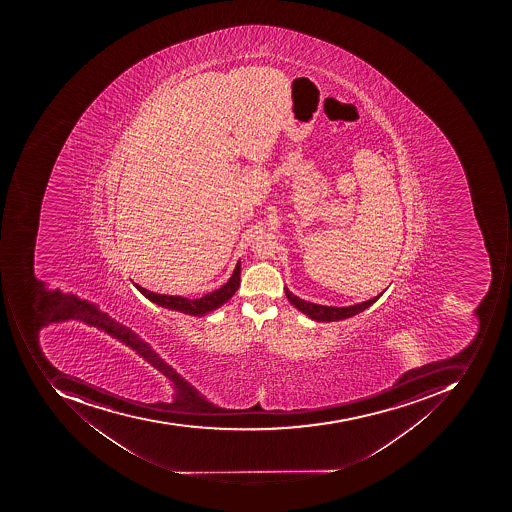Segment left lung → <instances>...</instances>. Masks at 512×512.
<instances>
[{
	"label": "left lung",
	"instance_id": "8db88e82",
	"mask_svg": "<svg viewBox=\"0 0 512 512\" xmlns=\"http://www.w3.org/2000/svg\"><path fill=\"white\" fill-rule=\"evenodd\" d=\"M286 297L294 304L298 311L303 312L304 315H308L311 320L315 321H338L346 320V318L354 317V315L360 314V312L368 309L369 306L375 303L378 298L383 295V292L377 295V297L371 298V300L363 301V303L352 304V306H346V308H337V306H321V304L311 303V301L301 300L297 295L292 294L288 288H284Z\"/></svg>",
	"mask_w": 512,
	"mask_h": 512
}]
</instances>
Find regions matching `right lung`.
<instances>
[{
    "label": "right lung",
    "instance_id": "right-lung-1",
    "mask_svg": "<svg viewBox=\"0 0 512 512\" xmlns=\"http://www.w3.org/2000/svg\"><path fill=\"white\" fill-rule=\"evenodd\" d=\"M240 274L241 263L238 261L228 283L223 284L217 291L209 292L204 297L195 298V300L180 297V295L155 294V292L141 288L140 284L137 283H134V286L147 300H151L152 303L158 304L161 308L172 309V311L183 312V314L194 315V317H203V315L223 306L226 301L231 300L232 295L237 292L238 286H240Z\"/></svg>",
    "mask_w": 512,
    "mask_h": 512
}]
</instances>
